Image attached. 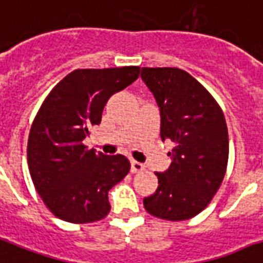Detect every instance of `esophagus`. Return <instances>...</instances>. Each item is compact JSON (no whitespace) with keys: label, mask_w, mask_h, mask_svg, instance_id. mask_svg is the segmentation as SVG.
Returning a JSON list of instances; mask_svg holds the SVG:
<instances>
[{"label":"esophagus","mask_w":263,"mask_h":263,"mask_svg":"<svg viewBox=\"0 0 263 263\" xmlns=\"http://www.w3.org/2000/svg\"><path fill=\"white\" fill-rule=\"evenodd\" d=\"M145 170V165L142 163H138V161H132V172L136 174V172H142Z\"/></svg>","instance_id":"obj_1"}]
</instances>
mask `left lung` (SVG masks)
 I'll list each match as a JSON object with an SVG mask.
<instances>
[{"label": "left lung", "instance_id": "8db88e82", "mask_svg": "<svg viewBox=\"0 0 263 263\" xmlns=\"http://www.w3.org/2000/svg\"><path fill=\"white\" fill-rule=\"evenodd\" d=\"M160 108L161 140L174 142L171 165L144 198L149 215L168 221L194 217L211 203L226 176L228 129L221 107L202 84L178 68H142Z\"/></svg>", "mask_w": 263, "mask_h": 263}]
</instances>
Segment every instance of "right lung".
I'll return each instance as SVG.
<instances>
[{"label":"right lung","instance_id":"right-lung-1","mask_svg":"<svg viewBox=\"0 0 263 263\" xmlns=\"http://www.w3.org/2000/svg\"><path fill=\"white\" fill-rule=\"evenodd\" d=\"M140 66L76 69L42 103L27 145L33 186L52 215L73 224L106 217L108 191L130 171L125 156H106L84 145L115 92L134 83Z\"/></svg>","mask_w":263,"mask_h":263}]
</instances>
